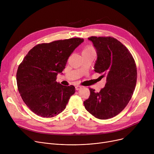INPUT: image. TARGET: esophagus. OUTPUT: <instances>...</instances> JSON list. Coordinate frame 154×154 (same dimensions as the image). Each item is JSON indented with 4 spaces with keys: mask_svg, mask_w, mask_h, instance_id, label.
Wrapping results in <instances>:
<instances>
[{
    "mask_svg": "<svg viewBox=\"0 0 154 154\" xmlns=\"http://www.w3.org/2000/svg\"><path fill=\"white\" fill-rule=\"evenodd\" d=\"M81 88H82V86H80V85H76V86H75V89H76V91L80 90Z\"/></svg>",
    "mask_w": 154,
    "mask_h": 154,
    "instance_id": "obj_1",
    "label": "esophagus"
}]
</instances>
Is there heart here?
<instances>
[{"instance_id":"1","label":"heart","mask_w":154,"mask_h":154,"mask_svg":"<svg viewBox=\"0 0 154 154\" xmlns=\"http://www.w3.org/2000/svg\"><path fill=\"white\" fill-rule=\"evenodd\" d=\"M95 54L94 48L91 45H87L82 51V54Z\"/></svg>"}]
</instances>
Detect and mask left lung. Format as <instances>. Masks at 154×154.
Listing matches in <instances>:
<instances>
[{
  "label": "left lung",
  "instance_id": "8db88e82",
  "mask_svg": "<svg viewBox=\"0 0 154 154\" xmlns=\"http://www.w3.org/2000/svg\"><path fill=\"white\" fill-rule=\"evenodd\" d=\"M88 39L97 54L94 70L107 80L99 92L89 88L90 96L84 105L95 118L110 119L122 112L132 98L137 79L136 64L130 51L116 38L92 36Z\"/></svg>",
  "mask_w": 154,
  "mask_h": 154
}]
</instances>
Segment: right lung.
Instances as JSON below:
<instances>
[{
    "instance_id": "right-lung-1",
    "label": "right lung",
    "mask_w": 154,
    "mask_h": 154,
    "mask_svg": "<svg viewBox=\"0 0 154 154\" xmlns=\"http://www.w3.org/2000/svg\"><path fill=\"white\" fill-rule=\"evenodd\" d=\"M82 42L83 38H71L37 44L20 63L16 74L18 91L24 103L36 115L53 117L66 109L75 88L57 82V75Z\"/></svg>"
}]
</instances>
